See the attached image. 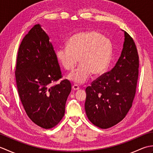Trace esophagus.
Wrapping results in <instances>:
<instances>
[{
  "mask_svg": "<svg viewBox=\"0 0 153 153\" xmlns=\"http://www.w3.org/2000/svg\"><path fill=\"white\" fill-rule=\"evenodd\" d=\"M79 89V87L77 85H72V89L74 91H77V90H78Z\"/></svg>",
  "mask_w": 153,
  "mask_h": 153,
  "instance_id": "obj_1",
  "label": "esophagus"
}]
</instances>
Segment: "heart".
Segmentation results:
<instances>
[{
	"label": "heart",
	"mask_w": 153,
	"mask_h": 153,
	"mask_svg": "<svg viewBox=\"0 0 153 153\" xmlns=\"http://www.w3.org/2000/svg\"><path fill=\"white\" fill-rule=\"evenodd\" d=\"M68 47L57 48L56 56L65 70L71 71L78 62L79 66L68 75L74 83L82 84L92 74L99 76L105 72L112 55V45L99 32L89 30L79 32L68 41Z\"/></svg>",
	"instance_id": "1"
}]
</instances>
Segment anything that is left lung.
<instances>
[{"instance_id":"left-lung-1","label":"left lung","mask_w":153,"mask_h":153,"mask_svg":"<svg viewBox=\"0 0 153 153\" xmlns=\"http://www.w3.org/2000/svg\"><path fill=\"white\" fill-rule=\"evenodd\" d=\"M123 31V48L115 66L85 89L87 118L102 129L111 128L125 118L135 95L139 56L133 39Z\"/></svg>"}]
</instances>
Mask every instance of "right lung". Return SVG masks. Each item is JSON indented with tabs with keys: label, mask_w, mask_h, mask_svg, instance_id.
<instances>
[{
	"label": "right lung",
	"mask_w": 153,
	"mask_h": 153,
	"mask_svg": "<svg viewBox=\"0 0 153 153\" xmlns=\"http://www.w3.org/2000/svg\"><path fill=\"white\" fill-rule=\"evenodd\" d=\"M50 38L36 24L19 47L16 80L19 98L29 118L45 129L56 126L63 118L71 86L67 79L53 87L62 77L60 68Z\"/></svg>",
	"instance_id": "1"
}]
</instances>
